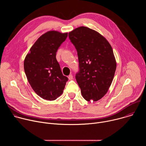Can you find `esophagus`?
<instances>
[{"instance_id":"1","label":"esophagus","mask_w":146,"mask_h":146,"mask_svg":"<svg viewBox=\"0 0 146 146\" xmlns=\"http://www.w3.org/2000/svg\"><path fill=\"white\" fill-rule=\"evenodd\" d=\"M68 78H69L70 80H72V79L73 78V75H72V74H70V75L68 76Z\"/></svg>"}]
</instances>
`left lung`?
I'll return each mask as SVG.
<instances>
[{
  "instance_id": "1",
  "label": "left lung",
  "mask_w": 146,
  "mask_h": 146,
  "mask_svg": "<svg viewBox=\"0 0 146 146\" xmlns=\"http://www.w3.org/2000/svg\"><path fill=\"white\" fill-rule=\"evenodd\" d=\"M69 37L77 52L76 79L82 96L88 102L98 101L108 91L116 70L111 46L100 34L86 27L74 29Z\"/></svg>"
}]
</instances>
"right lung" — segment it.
<instances>
[{"instance_id": "1", "label": "right lung", "mask_w": 146, "mask_h": 146, "mask_svg": "<svg viewBox=\"0 0 146 146\" xmlns=\"http://www.w3.org/2000/svg\"><path fill=\"white\" fill-rule=\"evenodd\" d=\"M68 33L49 31L41 36L24 60V70L33 91L41 98L54 100L63 92L68 78L63 75L56 53Z\"/></svg>"}]
</instances>
